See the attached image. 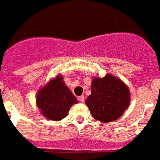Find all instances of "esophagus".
Listing matches in <instances>:
<instances>
[{
	"instance_id": "esophagus-1",
	"label": "esophagus",
	"mask_w": 160,
	"mask_h": 160,
	"mask_svg": "<svg viewBox=\"0 0 160 160\" xmlns=\"http://www.w3.org/2000/svg\"><path fill=\"white\" fill-rule=\"evenodd\" d=\"M79 100H80V102H84V101H85V97H84V96H80V97L79 98Z\"/></svg>"
}]
</instances>
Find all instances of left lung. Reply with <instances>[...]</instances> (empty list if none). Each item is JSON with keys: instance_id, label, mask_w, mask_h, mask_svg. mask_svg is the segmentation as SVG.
I'll return each mask as SVG.
<instances>
[{"instance_id": "1", "label": "left lung", "mask_w": 160, "mask_h": 160, "mask_svg": "<svg viewBox=\"0 0 160 160\" xmlns=\"http://www.w3.org/2000/svg\"><path fill=\"white\" fill-rule=\"evenodd\" d=\"M91 95L86 100L92 118L109 122L121 118L130 104V92L118 77L106 73L104 77H93Z\"/></svg>"}]
</instances>
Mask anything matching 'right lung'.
Masks as SVG:
<instances>
[{"mask_svg": "<svg viewBox=\"0 0 160 160\" xmlns=\"http://www.w3.org/2000/svg\"><path fill=\"white\" fill-rule=\"evenodd\" d=\"M77 103V98L60 74L51 79L37 92V106L39 108L40 113L49 120L60 121L66 118L71 106Z\"/></svg>", "mask_w": 160, "mask_h": 160, "instance_id": "right-lung-1", "label": "right lung"}]
</instances>
